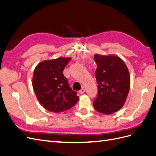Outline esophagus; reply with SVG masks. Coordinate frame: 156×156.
Returning a JSON list of instances; mask_svg holds the SVG:
<instances>
[{
  "label": "esophagus",
  "instance_id": "34e87169",
  "mask_svg": "<svg viewBox=\"0 0 156 156\" xmlns=\"http://www.w3.org/2000/svg\"><path fill=\"white\" fill-rule=\"evenodd\" d=\"M79 94H84V92H85V89H84V88H83L82 89H81V90H80L79 91Z\"/></svg>",
  "mask_w": 156,
  "mask_h": 156
}]
</instances>
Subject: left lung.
<instances>
[{"label":"left lung","instance_id":"1","mask_svg":"<svg viewBox=\"0 0 156 156\" xmlns=\"http://www.w3.org/2000/svg\"><path fill=\"white\" fill-rule=\"evenodd\" d=\"M94 58L98 65V94L93 106L99 112L111 115L126 102L130 88L129 70L123 60L115 55L95 54Z\"/></svg>","mask_w":156,"mask_h":156}]
</instances>
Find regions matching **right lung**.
Instances as JSON below:
<instances>
[{"label": "right lung", "instance_id": "add662e5", "mask_svg": "<svg viewBox=\"0 0 156 156\" xmlns=\"http://www.w3.org/2000/svg\"><path fill=\"white\" fill-rule=\"evenodd\" d=\"M71 58L59 57L37 64L32 77V87L37 100L50 112H62L73 107L79 100L63 70Z\"/></svg>", "mask_w": 156, "mask_h": 156}]
</instances>
